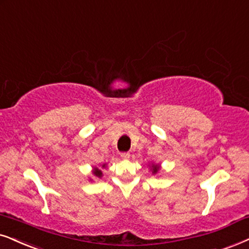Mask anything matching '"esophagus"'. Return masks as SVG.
<instances>
[{
  "instance_id": "esophagus-1",
  "label": "esophagus",
  "mask_w": 249,
  "mask_h": 249,
  "mask_svg": "<svg viewBox=\"0 0 249 249\" xmlns=\"http://www.w3.org/2000/svg\"><path fill=\"white\" fill-rule=\"evenodd\" d=\"M121 157L123 160H127V159H130V154H128V153H122Z\"/></svg>"
}]
</instances>
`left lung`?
Listing matches in <instances>:
<instances>
[{
  "instance_id": "8db88e82",
  "label": "left lung",
  "mask_w": 249,
  "mask_h": 249,
  "mask_svg": "<svg viewBox=\"0 0 249 249\" xmlns=\"http://www.w3.org/2000/svg\"><path fill=\"white\" fill-rule=\"evenodd\" d=\"M159 171V166L157 165H153V174H156Z\"/></svg>"
}]
</instances>
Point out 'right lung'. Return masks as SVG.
I'll list each match as a JSON object with an SVG mask.
<instances>
[{
    "label": "right lung",
    "mask_w": 249,
    "mask_h": 249,
    "mask_svg": "<svg viewBox=\"0 0 249 249\" xmlns=\"http://www.w3.org/2000/svg\"><path fill=\"white\" fill-rule=\"evenodd\" d=\"M105 166H106V164L102 165V168H105ZM93 174H94V176H96V177H99V178L102 177V171H101V170H100V169H97V168L94 169Z\"/></svg>",
    "instance_id": "obj_1"
}]
</instances>
